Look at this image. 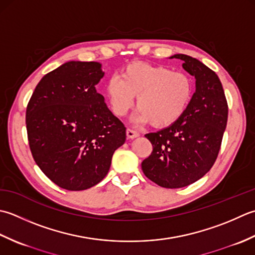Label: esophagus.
I'll list each match as a JSON object with an SVG mask.
<instances>
[{
    "instance_id": "obj_1",
    "label": "esophagus",
    "mask_w": 255,
    "mask_h": 255,
    "mask_svg": "<svg viewBox=\"0 0 255 255\" xmlns=\"http://www.w3.org/2000/svg\"><path fill=\"white\" fill-rule=\"evenodd\" d=\"M138 135H139V133L136 132V131H134V129H132V128L127 129V136L128 138H135V137H137Z\"/></svg>"
}]
</instances>
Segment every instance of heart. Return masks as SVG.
Returning a JSON list of instances; mask_svg holds the SVG:
<instances>
[{"label": "heart", "instance_id": "heart-1", "mask_svg": "<svg viewBox=\"0 0 255 255\" xmlns=\"http://www.w3.org/2000/svg\"><path fill=\"white\" fill-rule=\"evenodd\" d=\"M106 93L116 116H126L137 97L135 122L166 128L180 120L188 109L193 81L184 72L138 61L124 67L120 78L111 77Z\"/></svg>", "mask_w": 255, "mask_h": 255}]
</instances>
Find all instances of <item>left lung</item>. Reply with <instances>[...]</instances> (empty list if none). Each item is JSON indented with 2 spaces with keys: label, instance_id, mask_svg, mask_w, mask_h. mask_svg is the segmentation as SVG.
Instances as JSON below:
<instances>
[{
  "label": "left lung",
  "instance_id": "8db88e82",
  "mask_svg": "<svg viewBox=\"0 0 255 255\" xmlns=\"http://www.w3.org/2000/svg\"><path fill=\"white\" fill-rule=\"evenodd\" d=\"M196 79V91L183 118L145 134L153 152L142 162L144 175L164 188H181L210 170L219 154L228 121V103L217 74L198 59L177 54Z\"/></svg>",
  "mask_w": 255,
  "mask_h": 255
}]
</instances>
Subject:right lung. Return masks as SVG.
<instances>
[{
    "label": "right lung",
    "mask_w": 255,
    "mask_h": 255,
    "mask_svg": "<svg viewBox=\"0 0 255 255\" xmlns=\"http://www.w3.org/2000/svg\"><path fill=\"white\" fill-rule=\"evenodd\" d=\"M105 72L96 61H68L36 86L26 109L29 148L60 188L85 190L106 177L126 127L97 92Z\"/></svg>",
    "instance_id": "right-lung-1"
}]
</instances>
